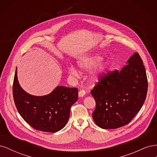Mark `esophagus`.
<instances>
[{
	"instance_id": "1",
	"label": "esophagus",
	"mask_w": 157,
	"mask_h": 157,
	"mask_svg": "<svg viewBox=\"0 0 157 157\" xmlns=\"http://www.w3.org/2000/svg\"><path fill=\"white\" fill-rule=\"evenodd\" d=\"M85 94H86V91H85L84 90H80L78 92V96L80 97L84 96Z\"/></svg>"
}]
</instances>
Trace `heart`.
I'll list each match as a JSON object with an SVG mask.
<instances>
[{
  "label": "heart",
  "instance_id": "heart-1",
  "mask_svg": "<svg viewBox=\"0 0 157 157\" xmlns=\"http://www.w3.org/2000/svg\"><path fill=\"white\" fill-rule=\"evenodd\" d=\"M101 59V56L95 54L80 59L78 60L77 63L78 67L84 71H88L97 65L90 72L89 75L90 81L92 83L97 82L101 78V76L105 72V71L108 67V61L106 60H103L100 63V61ZM68 72L73 77H77L79 75L78 71L73 65L69 66Z\"/></svg>",
  "mask_w": 157,
  "mask_h": 157
}]
</instances>
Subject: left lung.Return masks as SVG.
<instances>
[{"label":"left lung","mask_w":157,"mask_h":157,"mask_svg":"<svg viewBox=\"0 0 157 157\" xmlns=\"http://www.w3.org/2000/svg\"><path fill=\"white\" fill-rule=\"evenodd\" d=\"M126 63L120 71L103 75L91 90L96 103L93 119L103 129L128 124L145 102L148 82L143 61L136 52Z\"/></svg>","instance_id":"8db88e82"}]
</instances>
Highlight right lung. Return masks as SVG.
<instances>
[{"instance_id": "right-lung-1", "label": "right lung", "mask_w": 157, "mask_h": 157, "mask_svg": "<svg viewBox=\"0 0 157 157\" xmlns=\"http://www.w3.org/2000/svg\"><path fill=\"white\" fill-rule=\"evenodd\" d=\"M13 96L19 113L27 124L37 130L54 133L67 124L71 107L78 99V89L58 86L48 95L33 96L20 86L16 68Z\"/></svg>"}]
</instances>
